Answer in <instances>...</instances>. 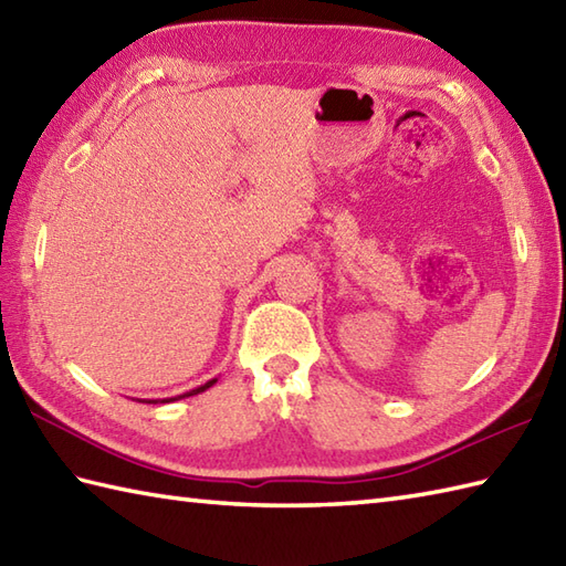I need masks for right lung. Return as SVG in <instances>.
<instances>
[{
  "instance_id": "1",
  "label": "right lung",
  "mask_w": 566,
  "mask_h": 566,
  "mask_svg": "<svg viewBox=\"0 0 566 566\" xmlns=\"http://www.w3.org/2000/svg\"><path fill=\"white\" fill-rule=\"evenodd\" d=\"M213 384H216V379H211V381H207V384H201V387L191 389V391H187V394H179V396H175V399H163L160 403H167V401H177V399H185V396H195V394H201V391H207L209 387H213ZM146 403H158V401H146Z\"/></svg>"
}]
</instances>
